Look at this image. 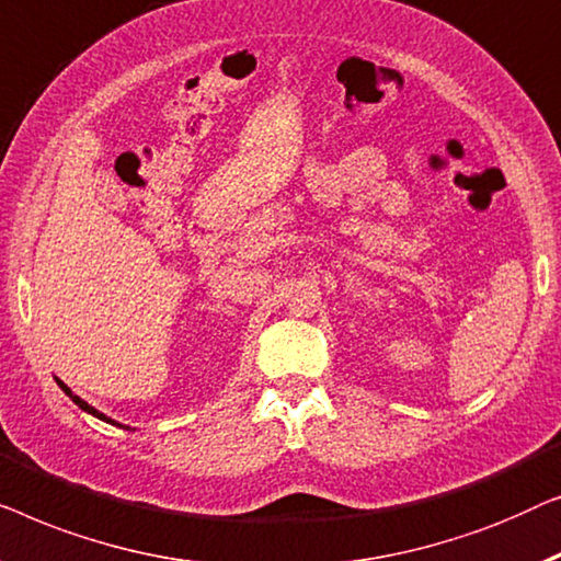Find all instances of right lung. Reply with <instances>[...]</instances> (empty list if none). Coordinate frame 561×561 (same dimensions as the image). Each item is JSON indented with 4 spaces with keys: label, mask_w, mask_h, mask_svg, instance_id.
<instances>
[{
    "label": "right lung",
    "mask_w": 561,
    "mask_h": 561,
    "mask_svg": "<svg viewBox=\"0 0 561 561\" xmlns=\"http://www.w3.org/2000/svg\"><path fill=\"white\" fill-rule=\"evenodd\" d=\"M58 386H60V389H62V391H66V393H68V397H70V399H73V404H78V407H81V409H83V412H89V414H93V416H99V420H104V422H112V420H108V416H106V414H101V412H96V409H93L91 404H85V401H83L81 397H76V393H73V391H70L66 383H62V381H58ZM112 424H116V422H112Z\"/></svg>",
    "instance_id": "1"
}]
</instances>
